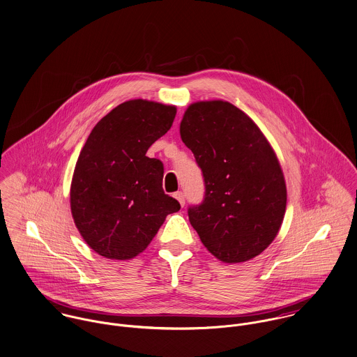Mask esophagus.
Instances as JSON below:
<instances>
[{"mask_svg": "<svg viewBox=\"0 0 357 357\" xmlns=\"http://www.w3.org/2000/svg\"><path fill=\"white\" fill-rule=\"evenodd\" d=\"M174 197L176 198L178 201H179V204L183 206L185 205V195L182 193V192H176L175 195H174Z\"/></svg>", "mask_w": 357, "mask_h": 357, "instance_id": "esophagus-1", "label": "esophagus"}]
</instances>
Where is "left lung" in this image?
Segmentation results:
<instances>
[{
    "instance_id": "obj_1",
    "label": "left lung",
    "mask_w": 357,
    "mask_h": 357,
    "mask_svg": "<svg viewBox=\"0 0 357 357\" xmlns=\"http://www.w3.org/2000/svg\"><path fill=\"white\" fill-rule=\"evenodd\" d=\"M181 138L204 178V198L188 215L204 246L225 263L260 255L277 237L286 185L277 156L260 128L226 101L192 104Z\"/></svg>"
}]
</instances>
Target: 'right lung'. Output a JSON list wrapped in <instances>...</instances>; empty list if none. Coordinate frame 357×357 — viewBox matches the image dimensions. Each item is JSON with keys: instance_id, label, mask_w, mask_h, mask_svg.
Instances as JSON below:
<instances>
[{"instance_id": "obj_1", "label": "right lung", "mask_w": 357, "mask_h": 357, "mask_svg": "<svg viewBox=\"0 0 357 357\" xmlns=\"http://www.w3.org/2000/svg\"><path fill=\"white\" fill-rule=\"evenodd\" d=\"M176 108L131 100L91 130L71 183V212L80 236L98 255L127 260L158 234L181 204L162 190L164 165L146 156L172 126Z\"/></svg>"}]
</instances>
